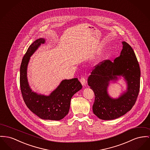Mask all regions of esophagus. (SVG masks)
Masks as SVG:
<instances>
[{"instance_id":"esophagus-1","label":"esophagus","mask_w":150,"mask_h":150,"mask_svg":"<svg viewBox=\"0 0 150 150\" xmlns=\"http://www.w3.org/2000/svg\"><path fill=\"white\" fill-rule=\"evenodd\" d=\"M80 82H81V84L82 85V86H86V80L85 79V77H81V79H80Z\"/></svg>"}]
</instances>
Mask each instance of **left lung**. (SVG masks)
<instances>
[{"label":"left lung","instance_id":"obj_1","mask_svg":"<svg viewBox=\"0 0 150 150\" xmlns=\"http://www.w3.org/2000/svg\"><path fill=\"white\" fill-rule=\"evenodd\" d=\"M120 56L105 60L92 71L88 84L95 94L93 113L100 120L117 119L130 111L139 92L140 70L135 54L129 44L122 42ZM123 78L127 88L117 98L108 94V86Z\"/></svg>","mask_w":150,"mask_h":150}]
</instances>
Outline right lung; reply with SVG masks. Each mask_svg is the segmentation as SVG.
Returning a JSON list of instances; mask_svg holds the SVG:
<instances>
[{"instance_id": "obj_1", "label": "right lung", "mask_w": 150, "mask_h": 150, "mask_svg": "<svg viewBox=\"0 0 150 150\" xmlns=\"http://www.w3.org/2000/svg\"><path fill=\"white\" fill-rule=\"evenodd\" d=\"M44 38L35 40L24 56L20 69V85L23 100L29 109L42 120H60L69 112L73 96L82 89L77 78L61 81L59 85L45 96L30 88L27 77V68L30 57L45 42Z\"/></svg>"}]
</instances>
